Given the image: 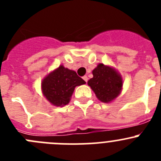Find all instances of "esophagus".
Returning a JSON list of instances; mask_svg holds the SVG:
<instances>
[{
	"label": "esophagus",
	"instance_id": "34e87169",
	"mask_svg": "<svg viewBox=\"0 0 161 161\" xmlns=\"http://www.w3.org/2000/svg\"><path fill=\"white\" fill-rule=\"evenodd\" d=\"M83 79H84V80H85V82L88 81V76H83Z\"/></svg>",
	"mask_w": 161,
	"mask_h": 161
}]
</instances>
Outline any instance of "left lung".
<instances>
[{
  "label": "left lung",
  "instance_id": "left-lung-1",
  "mask_svg": "<svg viewBox=\"0 0 161 161\" xmlns=\"http://www.w3.org/2000/svg\"><path fill=\"white\" fill-rule=\"evenodd\" d=\"M93 78L88 85L94 92L98 100L109 103L121 93L123 89V77L114 68L104 64H98L93 70Z\"/></svg>",
  "mask_w": 161,
  "mask_h": 161
}]
</instances>
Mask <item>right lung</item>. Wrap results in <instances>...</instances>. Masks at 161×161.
<instances>
[{"instance_id":"add662e5","label":"right lung","mask_w":161,"mask_h":161,"mask_svg":"<svg viewBox=\"0 0 161 161\" xmlns=\"http://www.w3.org/2000/svg\"><path fill=\"white\" fill-rule=\"evenodd\" d=\"M86 82L75 71L59 65L42 79L41 89L43 96L55 106H64L69 103L75 88Z\"/></svg>"}]
</instances>
